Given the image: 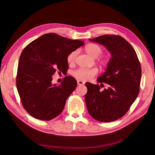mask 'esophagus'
Masks as SVG:
<instances>
[{
	"instance_id": "34e87169",
	"label": "esophagus",
	"mask_w": 155,
	"mask_h": 155,
	"mask_svg": "<svg viewBox=\"0 0 155 155\" xmlns=\"http://www.w3.org/2000/svg\"><path fill=\"white\" fill-rule=\"evenodd\" d=\"M77 84H78V85H84V84H85V82H83V81H82V80H78Z\"/></svg>"
}]
</instances>
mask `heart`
<instances>
[{"label": "heart", "mask_w": 155, "mask_h": 155, "mask_svg": "<svg viewBox=\"0 0 155 155\" xmlns=\"http://www.w3.org/2000/svg\"><path fill=\"white\" fill-rule=\"evenodd\" d=\"M86 53L94 58H97V63L101 67H105L109 63V57L107 55H100L102 52V47L95 43H89L85 46ZM77 56V51H72L67 57V61L69 64H71L75 62ZM98 72L97 68H79L73 71L72 75L78 80H86L94 77Z\"/></svg>", "instance_id": "1"}]
</instances>
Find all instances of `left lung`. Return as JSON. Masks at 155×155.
I'll return each instance as SVG.
<instances>
[{
  "instance_id": "obj_1",
  "label": "left lung",
  "mask_w": 155,
  "mask_h": 155,
  "mask_svg": "<svg viewBox=\"0 0 155 155\" xmlns=\"http://www.w3.org/2000/svg\"><path fill=\"white\" fill-rule=\"evenodd\" d=\"M89 40L106 47L112 58L105 72L97 79L108 88L102 91L101 85L85 84L87 108L97 120L114 121L126 114L139 94L141 64L133 47L120 36L105 35Z\"/></svg>"
}]
</instances>
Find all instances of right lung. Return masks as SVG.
Returning <instances> with one entry per match:
<instances>
[{"label": "right lung", "mask_w": 155, "mask_h": 155, "mask_svg": "<svg viewBox=\"0 0 155 155\" xmlns=\"http://www.w3.org/2000/svg\"><path fill=\"white\" fill-rule=\"evenodd\" d=\"M84 44L83 41L48 33L24 48L19 60L16 87L23 107L31 116L50 120L61 113L77 82L67 76L60 85L53 84L52 76L56 71L63 73L68 70V54Z\"/></svg>", "instance_id": "right-lung-1"}]
</instances>
